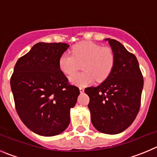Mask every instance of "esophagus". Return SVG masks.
<instances>
[{
    "label": "esophagus",
    "instance_id": "34e87169",
    "mask_svg": "<svg viewBox=\"0 0 157 157\" xmlns=\"http://www.w3.org/2000/svg\"><path fill=\"white\" fill-rule=\"evenodd\" d=\"M79 91H80V93H82H82L84 92V88H82V87H79Z\"/></svg>",
    "mask_w": 157,
    "mask_h": 157
}]
</instances>
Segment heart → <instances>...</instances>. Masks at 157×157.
<instances>
[{
    "mask_svg": "<svg viewBox=\"0 0 157 157\" xmlns=\"http://www.w3.org/2000/svg\"><path fill=\"white\" fill-rule=\"evenodd\" d=\"M71 54L64 52L59 56V69L66 75L74 74L82 64L83 72L71 77L75 85L85 86L95 80L101 82L112 73L115 65V54L109 47H102L92 41L78 43L71 48Z\"/></svg>",
    "mask_w": 157,
    "mask_h": 157,
    "instance_id": "1",
    "label": "heart"
}]
</instances>
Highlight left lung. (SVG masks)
<instances>
[{"mask_svg":"<svg viewBox=\"0 0 157 157\" xmlns=\"http://www.w3.org/2000/svg\"><path fill=\"white\" fill-rule=\"evenodd\" d=\"M115 54L112 73L98 86L87 87L91 121L98 131L116 134L128 128L141 105L143 76L136 56L121 43L106 38Z\"/></svg>","mask_w":157,"mask_h":157,"instance_id":"8db88e82","label":"left lung"}]
</instances>
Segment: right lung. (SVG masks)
Listing matches in <instances>:
<instances>
[{
    "label": "right lung",
    "mask_w": 157,
    "mask_h": 157,
    "mask_svg": "<svg viewBox=\"0 0 157 157\" xmlns=\"http://www.w3.org/2000/svg\"><path fill=\"white\" fill-rule=\"evenodd\" d=\"M66 43H37L16 62L11 78L16 109L23 123L45 137L62 133L70 123L79 89L69 84L59 69Z\"/></svg>",
    "instance_id": "right-lung-1"
}]
</instances>
